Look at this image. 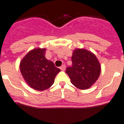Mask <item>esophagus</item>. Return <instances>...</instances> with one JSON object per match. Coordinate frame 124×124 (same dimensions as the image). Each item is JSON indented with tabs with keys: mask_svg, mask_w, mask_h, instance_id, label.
I'll return each instance as SVG.
<instances>
[{
	"mask_svg": "<svg viewBox=\"0 0 124 124\" xmlns=\"http://www.w3.org/2000/svg\"><path fill=\"white\" fill-rule=\"evenodd\" d=\"M60 69L62 71H64L66 70V66H65V65H62V66H60Z\"/></svg>",
	"mask_w": 124,
	"mask_h": 124,
	"instance_id": "1",
	"label": "esophagus"
}]
</instances>
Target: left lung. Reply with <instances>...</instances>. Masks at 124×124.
Wrapping results in <instances>:
<instances>
[{
    "label": "left lung",
    "mask_w": 124,
    "mask_h": 124,
    "mask_svg": "<svg viewBox=\"0 0 124 124\" xmlns=\"http://www.w3.org/2000/svg\"><path fill=\"white\" fill-rule=\"evenodd\" d=\"M71 60L72 66L66 71L71 83L79 89L90 88L101 73V66L96 55L85 49H76L73 52Z\"/></svg>",
    "instance_id": "left-lung-1"
}]
</instances>
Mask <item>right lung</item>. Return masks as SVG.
Returning a JSON list of instances; mask_svg holds the SVG:
<instances>
[{"label":"right lung","mask_w":124,"mask_h":124,"mask_svg":"<svg viewBox=\"0 0 124 124\" xmlns=\"http://www.w3.org/2000/svg\"><path fill=\"white\" fill-rule=\"evenodd\" d=\"M45 49L36 48L26 54L20 62L23 77L32 88L43 91L53 85L54 78L60 70L45 58Z\"/></svg>","instance_id":"obj_1"}]
</instances>
